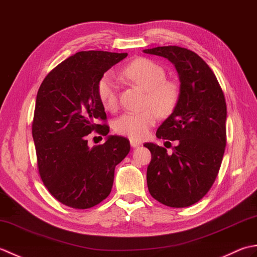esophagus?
Returning a JSON list of instances; mask_svg holds the SVG:
<instances>
[{
    "label": "esophagus",
    "instance_id": "obj_1",
    "mask_svg": "<svg viewBox=\"0 0 257 257\" xmlns=\"http://www.w3.org/2000/svg\"><path fill=\"white\" fill-rule=\"evenodd\" d=\"M130 145H132L133 148H137V147L141 146V143H140V141H137V140L130 139Z\"/></svg>",
    "mask_w": 257,
    "mask_h": 257
}]
</instances>
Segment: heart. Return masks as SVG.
I'll return each mask as SVG.
<instances>
[{"mask_svg":"<svg viewBox=\"0 0 257 257\" xmlns=\"http://www.w3.org/2000/svg\"><path fill=\"white\" fill-rule=\"evenodd\" d=\"M124 75L147 91V108L139 112H125L114 121V130L120 135L141 140L147 137L150 128L158 119V111L167 114L176 107L179 89L176 84L167 81L166 70L159 64L147 58H138L123 70ZM97 95L102 106L108 110L117 107L118 86L111 73L101 76L97 85Z\"/></svg>","mask_w":257,"mask_h":257,"instance_id":"obj_1","label":"heart"}]
</instances>
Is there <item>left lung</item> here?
<instances>
[{
	"instance_id": "1",
	"label": "left lung",
	"mask_w": 257,
	"mask_h": 257,
	"mask_svg": "<svg viewBox=\"0 0 257 257\" xmlns=\"http://www.w3.org/2000/svg\"><path fill=\"white\" fill-rule=\"evenodd\" d=\"M144 53L170 61L180 80L177 105L156 134L178 145L168 155L163 147L145 144L151 152L147 184L160 203L190 206L207 193L220 170L226 145L224 94L209 65L194 52L159 46Z\"/></svg>"
}]
</instances>
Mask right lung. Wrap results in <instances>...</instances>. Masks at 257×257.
Returning a JSON list of instances; mask_svg holds the SVG:
<instances>
[{
    "label": "right lung",
    "instance_id": "right-lung-1",
    "mask_svg": "<svg viewBox=\"0 0 257 257\" xmlns=\"http://www.w3.org/2000/svg\"><path fill=\"white\" fill-rule=\"evenodd\" d=\"M127 53L78 52L54 68L37 91L32 135L38 172L50 193L74 209L100 203L112 188L114 168L130 151V143L108 136L97 85ZM95 130L105 144L90 149L86 136Z\"/></svg>",
    "mask_w": 257,
    "mask_h": 257
}]
</instances>
